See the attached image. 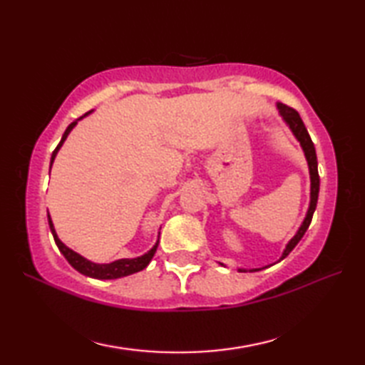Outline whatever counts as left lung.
I'll list each match as a JSON object with an SVG mask.
<instances>
[{"label":"left lung","mask_w":365,"mask_h":365,"mask_svg":"<svg viewBox=\"0 0 365 365\" xmlns=\"http://www.w3.org/2000/svg\"><path fill=\"white\" fill-rule=\"evenodd\" d=\"M277 110H279V114L282 115V119L285 120L287 125L290 127L294 138H297L298 141H299L302 150H304L307 165H309V174H311V202H309L306 218H304V221H302V224L299 226L297 234H294V237L290 240L289 243H287L285 250H284V252L281 255V259H279V262H281L282 259H285L287 255H289L293 251V247L299 243V240L304 237L306 230L309 227V224H311V221H312V216H314V212H315V208H317V200H319L320 177H319V163H317V153H315L314 143H312L311 136H309L307 128L304 125V122H302V119L299 118L298 111H294L293 108L287 106L284 103H277ZM221 265H222V263H221ZM263 268H268V267H263ZM263 268H252L250 271L252 273V271H259V269H263ZM238 271H242V273H246L247 269L240 268Z\"/></svg>","instance_id":"8db88e82"}]
</instances>
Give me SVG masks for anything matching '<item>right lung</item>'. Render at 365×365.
<instances>
[{
	"instance_id": "add662e5",
	"label": "right lung",
	"mask_w": 365,
	"mask_h": 365,
	"mask_svg": "<svg viewBox=\"0 0 365 365\" xmlns=\"http://www.w3.org/2000/svg\"><path fill=\"white\" fill-rule=\"evenodd\" d=\"M91 113H92V111L86 113L84 115H88V114H91ZM84 115H81L80 119H83ZM80 119H76L75 122H72L71 125H68V127L66 128L64 135H63V138H61V141H59L58 147H56V149H54L53 153H51L50 169H51V165H53L54 158H56L58 150L61 149V145L64 144V141L67 139L68 133H71L72 128L76 125V123H78ZM48 224H50V230H51V234H53L54 242H56V246L59 247V251L63 252V255L67 259V262L71 263V265H72L76 271H80L81 274L89 276V277H94V279H118V277H123V276L138 273V271H141V269H144L147 265H149L152 257L155 255V252H157V247H158V242H157V243H155V246L152 247V250H150L149 252H145L144 255H141V257H136V259H119V260H114V262H111V263H94V262H91V260H88V259H84L83 255H80L78 252L72 251L71 247H67L63 242H61V240L58 238L56 230H54V226H53V221H51V218H50V215H48Z\"/></svg>"
}]
</instances>
